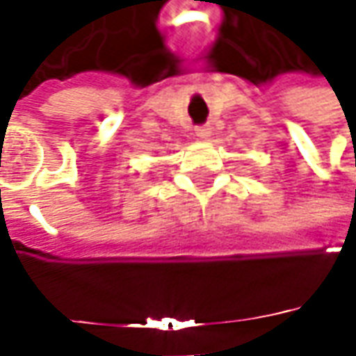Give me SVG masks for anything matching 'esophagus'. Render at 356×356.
<instances>
[{"mask_svg": "<svg viewBox=\"0 0 356 356\" xmlns=\"http://www.w3.org/2000/svg\"><path fill=\"white\" fill-rule=\"evenodd\" d=\"M210 134H212V129H210L208 124L196 127V136H198V138H210Z\"/></svg>", "mask_w": 356, "mask_h": 356, "instance_id": "obj_1", "label": "esophagus"}]
</instances>
